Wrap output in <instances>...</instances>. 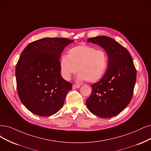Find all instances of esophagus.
Returning <instances> with one entry per match:
<instances>
[{"instance_id": "obj_1", "label": "esophagus", "mask_w": 151, "mask_h": 151, "mask_svg": "<svg viewBox=\"0 0 151 151\" xmlns=\"http://www.w3.org/2000/svg\"><path fill=\"white\" fill-rule=\"evenodd\" d=\"M80 87V85H76V84H74L73 85V89H76V88H79Z\"/></svg>"}]
</instances>
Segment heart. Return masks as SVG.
Wrapping results in <instances>:
<instances>
[{"instance_id": "b5f03b06", "label": "heart", "mask_w": 151, "mask_h": 151, "mask_svg": "<svg viewBox=\"0 0 151 151\" xmlns=\"http://www.w3.org/2000/svg\"><path fill=\"white\" fill-rule=\"evenodd\" d=\"M108 65V56L104 50L87 45L71 48L67 57L63 55L60 60V73L65 80H70L78 71L77 80L89 83H95L101 79Z\"/></svg>"}]
</instances>
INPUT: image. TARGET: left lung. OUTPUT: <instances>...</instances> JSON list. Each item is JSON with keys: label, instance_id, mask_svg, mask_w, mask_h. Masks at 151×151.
Here are the masks:
<instances>
[{"label": "left lung", "instance_id": "8db88e82", "mask_svg": "<svg viewBox=\"0 0 151 151\" xmlns=\"http://www.w3.org/2000/svg\"><path fill=\"white\" fill-rule=\"evenodd\" d=\"M104 49L108 56L107 70L91 85L86 106L94 115L109 118L120 113L129 104L136 81V70L130 53L114 39L98 36L88 39Z\"/></svg>", "mask_w": 151, "mask_h": 151}]
</instances>
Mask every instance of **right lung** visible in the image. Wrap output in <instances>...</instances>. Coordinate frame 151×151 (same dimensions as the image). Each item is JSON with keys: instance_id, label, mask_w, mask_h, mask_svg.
Returning a JSON list of instances; mask_svg holds the SVG:
<instances>
[{"instance_id": "1", "label": "right lung", "mask_w": 151, "mask_h": 151, "mask_svg": "<svg viewBox=\"0 0 151 151\" xmlns=\"http://www.w3.org/2000/svg\"><path fill=\"white\" fill-rule=\"evenodd\" d=\"M72 42L65 38H45L29 43L22 52L15 68L17 88L30 112L50 116L62 108L72 84L61 76L60 58Z\"/></svg>"}]
</instances>
